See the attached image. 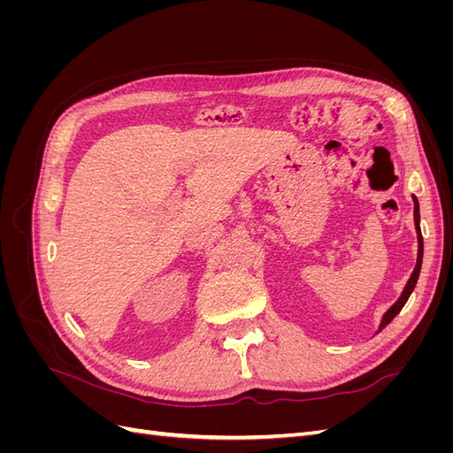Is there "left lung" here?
<instances>
[{"mask_svg":"<svg viewBox=\"0 0 453 453\" xmlns=\"http://www.w3.org/2000/svg\"><path fill=\"white\" fill-rule=\"evenodd\" d=\"M412 200H414V223H416V232H418V260H416V268H414V272H412V276H410V280L406 281V285H404V289H403L401 296L396 298V303H395V304H393L386 313H383V318H381L380 326H378V333L381 331V328H386V326L395 319V315L403 310V306L406 304V300L410 298V295H412V291H414V287H416L418 278H419V272H421V260H423V238H421V228H419V202H418V198H416V196H412Z\"/></svg>","mask_w":453,"mask_h":453,"instance_id":"obj_1","label":"left lung"}]
</instances>
